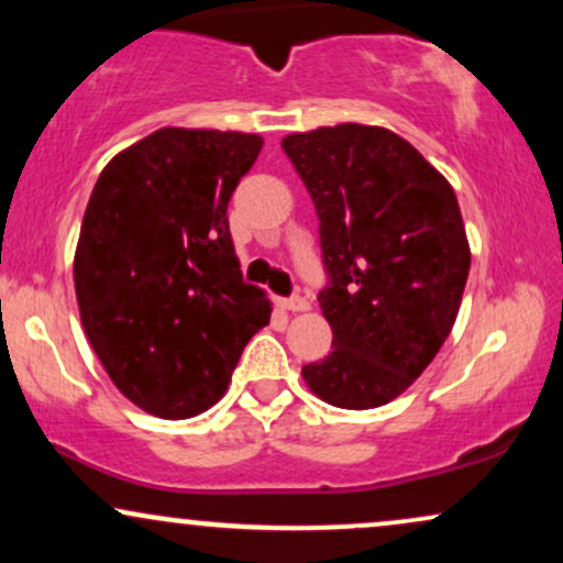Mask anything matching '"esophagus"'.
Listing matches in <instances>:
<instances>
[{
    "instance_id": "1",
    "label": "esophagus",
    "mask_w": 563,
    "mask_h": 563,
    "mask_svg": "<svg viewBox=\"0 0 563 563\" xmlns=\"http://www.w3.org/2000/svg\"><path fill=\"white\" fill-rule=\"evenodd\" d=\"M277 307L288 309V312H307L309 301L303 299V296H280V299H277Z\"/></svg>"
}]
</instances>
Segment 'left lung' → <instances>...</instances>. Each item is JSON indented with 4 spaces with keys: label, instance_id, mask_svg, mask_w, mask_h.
I'll return each instance as SVG.
<instances>
[{
    "label": "left lung",
    "instance_id": "left-lung-1",
    "mask_svg": "<svg viewBox=\"0 0 563 563\" xmlns=\"http://www.w3.org/2000/svg\"><path fill=\"white\" fill-rule=\"evenodd\" d=\"M283 151L320 219V309L333 352L301 367L346 410L391 402L434 360L457 318L471 251L448 179L389 129L288 134Z\"/></svg>",
    "mask_w": 563,
    "mask_h": 563
}]
</instances>
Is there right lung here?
Segmentation results:
<instances>
[{"mask_svg": "<svg viewBox=\"0 0 563 563\" xmlns=\"http://www.w3.org/2000/svg\"><path fill=\"white\" fill-rule=\"evenodd\" d=\"M260 151V134L158 129L102 169L84 211V331L121 394L153 416L214 405L269 322L273 303L243 280L228 222Z\"/></svg>", "mask_w": 563, "mask_h": 563, "instance_id": "right-lung-1", "label": "right lung"}]
</instances>
